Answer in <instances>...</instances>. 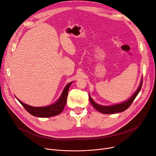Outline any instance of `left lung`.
Instances as JSON below:
<instances>
[{
	"label": "left lung",
	"mask_w": 156,
	"mask_h": 156,
	"mask_svg": "<svg viewBox=\"0 0 156 156\" xmlns=\"http://www.w3.org/2000/svg\"><path fill=\"white\" fill-rule=\"evenodd\" d=\"M142 85V78L140 81V85H139L138 88L136 90V92L132 95L129 99H128L127 101L122 102L119 104H113L111 105H102L97 104L95 102L93 101L92 99V97L90 95H89V99L92 105H93V107L99 112L102 113V114H115V113H118L121 112L125 111L127 109L130 105L132 104L133 101L138 94V93L140 92L141 88Z\"/></svg>",
	"instance_id": "obj_1"
}]
</instances>
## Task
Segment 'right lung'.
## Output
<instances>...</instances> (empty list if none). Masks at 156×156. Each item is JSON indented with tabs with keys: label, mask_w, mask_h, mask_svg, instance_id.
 Instances as JSON below:
<instances>
[{
	"label": "right lung",
	"mask_w": 156,
	"mask_h": 156,
	"mask_svg": "<svg viewBox=\"0 0 156 156\" xmlns=\"http://www.w3.org/2000/svg\"><path fill=\"white\" fill-rule=\"evenodd\" d=\"M72 83L73 81L66 85L61 96L59 98V99L51 105L45 106V107H33V106L23 103L20 100L17 99V97H16V99H18L20 104L23 106L24 108L30 114H31V115L39 118L52 117L58 115L59 114H60L63 111L65 105L67 102L69 88Z\"/></svg>",
	"instance_id": "obj_1"
}]
</instances>
